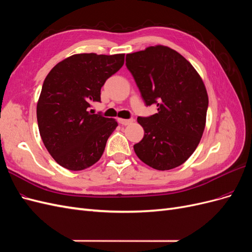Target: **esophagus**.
Instances as JSON below:
<instances>
[{
  "mask_svg": "<svg viewBox=\"0 0 252 252\" xmlns=\"http://www.w3.org/2000/svg\"><path fill=\"white\" fill-rule=\"evenodd\" d=\"M133 122V119H128V120H126V119H119V123L120 124H122V125H129V124H131Z\"/></svg>",
  "mask_w": 252,
  "mask_h": 252,
  "instance_id": "esophagus-1",
  "label": "esophagus"
}]
</instances>
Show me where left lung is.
<instances>
[{
    "mask_svg": "<svg viewBox=\"0 0 252 252\" xmlns=\"http://www.w3.org/2000/svg\"><path fill=\"white\" fill-rule=\"evenodd\" d=\"M126 66L147 106L158 113L138 118L144 138L133 145L142 162L169 170L186 162L205 129L208 95L193 66L175 50L158 45L126 56Z\"/></svg>",
    "mask_w": 252,
    "mask_h": 252,
    "instance_id": "8db88e82",
    "label": "left lung"
}]
</instances>
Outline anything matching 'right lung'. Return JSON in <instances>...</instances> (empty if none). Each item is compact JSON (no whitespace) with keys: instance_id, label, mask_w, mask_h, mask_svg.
Wrapping results in <instances>:
<instances>
[{"instance_id":"add662e5","label":"right lung","mask_w":252,"mask_h":252,"mask_svg":"<svg viewBox=\"0 0 252 252\" xmlns=\"http://www.w3.org/2000/svg\"><path fill=\"white\" fill-rule=\"evenodd\" d=\"M124 58V53L73 55L45 79L36 105L37 125L45 147L64 168L83 170L101 158L118 123L88 108L101 102L102 86L123 66Z\"/></svg>"}]
</instances>
